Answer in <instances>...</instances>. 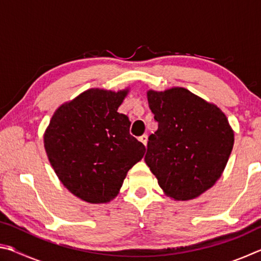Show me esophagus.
<instances>
[{
    "instance_id": "34e87169",
    "label": "esophagus",
    "mask_w": 261,
    "mask_h": 261,
    "mask_svg": "<svg viewBox=\"0 0 261 261\" xmlns=\"http://www.w3.org/2000/svg\"><path fill=\"white\" fill-rule=\"evenodd\" d=\"M139 141H141V143H143L145 146H146V144H147V135H143V136H140L139 137Z\"/></svg>"
}]
</instances>
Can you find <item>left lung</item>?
<instances>
[{
  "instance_id": "8db88e82",
  "label": "left lung",
  "mask_w": 261,
  "mask_h": 261,
  "mask_svg": "<svg viewBox=\"0 0 261 261\" xmlns=\"http://www.w3.org/2000/svg\"><path fill=\"white\" fill-rule=\"evenodd\" d=\"M147 100L158 130L148 137L145 162L168 197H199L221 177L232 151L226 115L183 87L149 90Z\"/></svg>"
}]
</instances>
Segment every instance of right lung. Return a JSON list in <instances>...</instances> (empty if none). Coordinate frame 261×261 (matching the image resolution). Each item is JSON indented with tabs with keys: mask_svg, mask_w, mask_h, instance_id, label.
Here are the masks:
<instances>
[{
	"mask_svg": "<svg viewBox=\"0 0 261 261\" xmlns=\"http://www.w3.org/2000/svg\"><path fill=\"white\" fill-rule=\"evenodd\" d=\"M129 90L91 88L53 115L43 144L62 184L90 204L113 200L146 148L129 132L131 122L117 112Z\"/></svg>",
	"mask_w": 261,
	"mask_h": 261,
	"instance_id": "right-lung-1",
	"label": "right lung"
}]
</instances>
